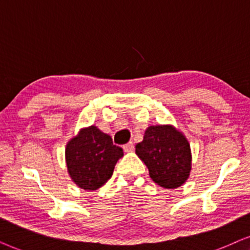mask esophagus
Instances as JSON below:
<instances>
[{"mask_svg":"<svg viewBox=\"0 0 250 250\" xmlns=\"http://www.w3.org/2000/svg\"><path fill=\"white\" fill-rule=\"evenodd\" d=\"M123 149H125V152H132V151H134V143L129 142L128 144L123 145Z\"/></svg>","mask_w":250,"mask_h":250,"instance_id":"esophagus-1","label":"esophagus"}]
</instances>
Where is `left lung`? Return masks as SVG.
Wrapping results in <instances>:
<instances>
[{"label":"left lung","mask_w":250,"mask_h":250,"mask_svg":"<svg viewBox=\"0 0 250 250\" xmlns=\"http://www.w3.org/2000/svg\"><path fill=\"white\" fill-rule=\"evenodd\" d=\"M136 154L148 168L151 178L166 188L184 184L191 170V149L183 134L171 125H151Z\"/></svg>","instance_id":"1"}]
</instances>
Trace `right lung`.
<instances>
[{"label":"right lung","instance_id":"right-lung-1","mask_svg":"<svg viewBox=\"0 0 250 250\" xmlns=\"http://www.w3.org/2000/svg\"><path fill=\"white\" fill-rule=\"evenodd\" d=\"M66 164L73 181L83 189H97L112 177L121 147L113 144L111 136L95 125L82 129L66 146Z\"/></svg>","mask_w":250,"mask_h":250}]
</instances>
